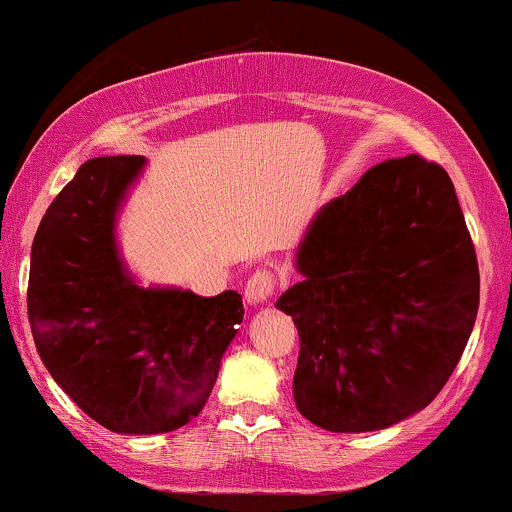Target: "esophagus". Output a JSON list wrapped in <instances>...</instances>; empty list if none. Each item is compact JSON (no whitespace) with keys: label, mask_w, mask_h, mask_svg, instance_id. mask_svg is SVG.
<instances>
[{"label":"esophagus","mask_w":512,"mask_h":512,"mask_svg":"<svg viewBox=\"0 0 512 512\" xmlns=\"http://www.w3.org/2000/svg\"><path fill=\"white\" fill-rule=\"evenodd\" d=\"M276 290V280H273V273L268 268H258V271L246 280L244 285V298L249 305H263Z\"/></svg>","instance_id":"obj_1"}]
</instances>
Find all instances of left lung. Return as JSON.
<instances>
[{
    "label": "left lung",
    "instance_id": "obj_1",
    "mask_svg": "<svg viewBox=\"0 0 512 512\" xmlns=\"http://www.w3.org/2000/svg\"><path fill=\"white\" fill-rule=\"evenodd\" d=\"M293 398L329 432H373L437 398L478 312V263L447 170L390 158L312 217L295 251Z\"/></svg>",
    "mask_w": 512,
    "mask_h": 512
}]
</instances>
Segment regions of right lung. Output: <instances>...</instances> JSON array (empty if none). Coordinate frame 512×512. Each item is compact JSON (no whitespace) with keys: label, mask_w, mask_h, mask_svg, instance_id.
Returning a JSON list of instances; mask_svg holds the SVG:
<instances>
[{"label":"right lung","mask_w":512,"mask_h":512,"mask_svg":"<svg viewBox=\"0 0 512 512\" xmlns=\"http://www.w3.org/2000/svg\"><path fill=\"white\" fill-rule=\"evenodd\" d=\"M144 166V156L82 163L31 246L38 356L82 412L122 434L173 432L200 415L244 320L236 290L144 288L126 268L117 219Z\"/></svg>","instance_id":"add662e5"}]
</instances>
